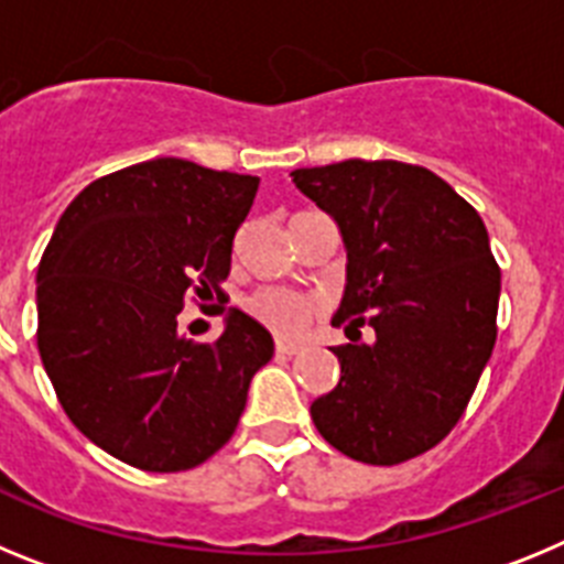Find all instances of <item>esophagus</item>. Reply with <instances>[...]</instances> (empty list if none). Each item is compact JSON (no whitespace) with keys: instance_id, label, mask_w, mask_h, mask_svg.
<instances>
[{"instance_id":"34e87169","label":"esophagus","mask_w":564,"mask_h":564,"mask_svg":"<svg viewBox=\"0 0 564 564\" xmlns=\"http://www.w3.org/2000/svg\"><path fill=\"white\" fill-rule=\"evenodd\" d=\"M276 352H279V356H296V352H299V344H293V341H276Z\"/></svg>"}]
</instances>
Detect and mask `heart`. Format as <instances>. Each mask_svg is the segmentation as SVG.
Returning <instances> with one entry per match:
<instances>
[{
  "instance_id": "b5f03b06",
  "label": "heart",
  "mask_w": 564,
  "mask_h": 564,
  "mask_svg": "<svg viewBox=\"0 0 564 564\" xmlns=\"http://www.w3.org/2000/svg\"><path fill=\"white\" fill-rule=\"evenodd\" d=\"M248 311L279 336H296L302 327L316 316V305L311 299L299 296V293L285 291V288H265L248 302Z\"/></svg>"
}]
</instances>
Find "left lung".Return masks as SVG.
<instances>
[{
	"instance_id": "left-lung-1",
	"label": "left lung",
	"mask_w": 564,
	"mask_h": 564,
	"mask_svg": "<svg viewBox=\"0 0 564 564\" xmlns=\"http://www.w3.org/2000/svg\"><path fill=\"white\" fill-rule=\"evenodd\" d=\"M291 177L347 251L333 325L350 344L333 350L336 390L311 403L318 435L370 466L423 455L460 421L497 341L500 268L480 214L412 163L352 158Z\"/></svg>"
}]
</instances>
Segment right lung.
Masks as SVG:
<instances>
[{"instance_id":"add662e5","label":"right lung","mask_w":564,"mask_h":564,"mask_svg":"<svg viewBox=\"0 0 564 564\" xmlns=\"http://www.w3.org/2000/svg\"><path fill=\"white\" fill-rule=\"evenodd\" d=\"M259 177L154 158L89 183L64 208L36 273L39 356L82 435L143 471L223 449L273 356L228 307L214 344L177 327L186 293H217ZM223 313V307H220Z\"/></svg>"}]
</instances>
